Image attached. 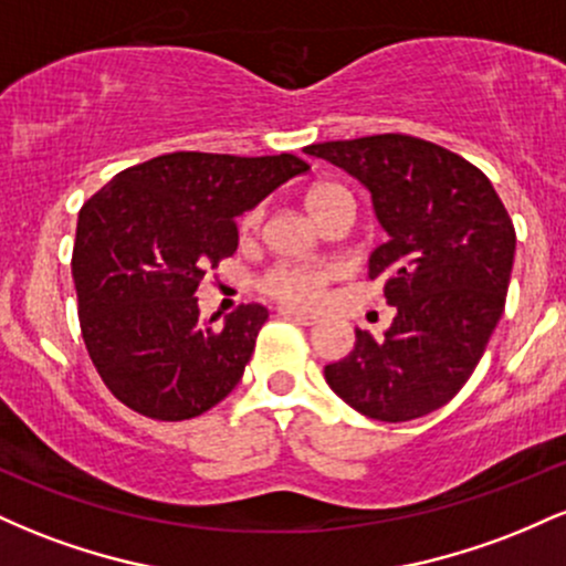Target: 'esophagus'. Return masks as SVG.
Segmentation results:
<instances>
[{"label": "esophagus", "instance_id": "esophagus-1", "mask_svg": "<svg viewBox=\"0 0 566 566\" xmlns=\"http://www.w3.org/2000/svg\"><path fill=\"white\" fill-rule=\"evenodd\" d=\"M279 316L303 324V327H311V324H316L314 314H305V311H297V308H287V305H284V308H279Z\"/></svg>", "mask_w": 566, "mask_h": 566}]
</instances>
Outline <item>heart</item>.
Returning a JSON list of instances; mask_svg holds the SVG:
<instances>
[{
  "mask_svg": "<svg viewBox=\"0 0 566 566\" xmlns=\"http://www.w3.org/2000/svg\"><path fill=\"white\" fill-rule=\"evenodd\" d=\"M335 191H340V188L329 184L314 186L308 191V197H305V205H308L311 210V207H316L324 197H329V193ZM255 223L258 212H250V216H244L242 220V231L255 229ZM324 282H327V274H324L322 269H311V265H282V269H274L263 279V287L265 292H271L279 301L290 305H314L319 301Z\"/></svg>",
  "mask_w": 566,
  "mask_h": 566,
  "instance_id": "b5f03b06",
  "label": "heart"
}]
</instances>
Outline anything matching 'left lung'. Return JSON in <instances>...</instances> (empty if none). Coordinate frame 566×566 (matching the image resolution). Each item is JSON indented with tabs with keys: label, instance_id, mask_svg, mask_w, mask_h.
Returning <instances> with one entry per match:
<instances>
[{
	"label": "left lung",
	"instance_id": "obj_1",
	"mask_svg": "<svg viewBox=\"0 0 566 566\" xmlns=\"http://www.w3.org/2000/svg\"><path fill=\"white\" fill-rule=\"evenodd\" d=\"M319 157L359 180L386 242L367 261L394 324L324 367L329 388L356 412L405 423L444 407L482 359L503 316L516 231L482 170L412 135L314 143Z\"/></svg>",
	"mask_w": 566,
	"mask_h": 566
}]
</instances>
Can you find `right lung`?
Wrapping results in <instances>:
<instances>
[{
    "instance_id": "obj_1",
    "label": "right lung",
    "mask_w": 566,
    "mask_h": 566,
    "mask_svg": "<svg viewBox=\"0 0 566 566\" xmlns=\"http://www.w3.org/2000/svg\"><path fill=\"white\" fill-rule=\"evenodd\" d=\"M308 170L292 154L178 151L119 172L82 207L71 258L82 337L122 405L188 420L237 388L269 308L242 305L216 327L193 292L237 252V218Z\"/></svg>"
}]
</instances>
